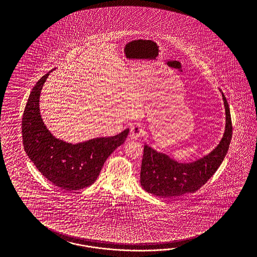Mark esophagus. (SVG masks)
<instances>
[{"label":"esophagus","mask_w":257,"mask_h":257,"mask_svg":"<svg viewBox=\"0 0 257 257\" xmlns=\"http://www.w3.org/2000/svg\"><path fill=\"white\" fill-rule=\"evenodd\" d=\"M142 134H143V128L139 124L134 125L132 128H131V130H130L129 137H130L131 139L137 140V139L140 138Z\"/></svg>","instance_id":"34e87169"}]
</instances>
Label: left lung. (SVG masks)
I'll list each match as a JSON object with an SVG mask.
<instances>
[{
    "label": "left lung",
    "mask_w": 257,
    "mask_h": 257,
    "mask_svg": "<svg viewBox=\"0 0 257 257\" xmlns=\"http://www.w3.org/2000/svg\"><path fill=\"white\" fill-rule=\"evenodd\" d=\"M221 94L225 107V131L218 146L196 161L179 163L145 144L140 171V184L144 190L164 198L177 197L197 191L213 176L225 157L233 132L229 104Z\"/></svg>",
    "instance_id": "1"
}]
</instances>
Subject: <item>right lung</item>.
Segmentation results:
<instances>
[{
  "label": "right lung",
  "mask_w": 257,
  "mask_h": 257,
  "mask_svg": "<svg viewBox=\"0 0 257 257\" xmlns=\"http://www.w3.org/2000/svg\"><path fill=\"white\" fill-rule=\"evenodd\" d=\"M50 72L33 87L24 108L22 121L24 150L40 173L55 186L65 190H79L97 180L105 160L124 142L129 129L114 137L97 138L77 144L55 139L39 112V96Z\"/></svg>",
  "instance_id": "right-lung-1"
}]
</instances>
